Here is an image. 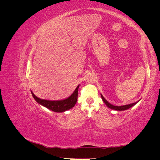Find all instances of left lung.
Segmentation results:
<instances>
[{"instance_id": "1", "label": "left lung", "mask_w": 160, "mask_h": 160, "mask_svg": "<svg viewBox=\"0 0 160 160\" xmlns=\"http://www.w3.org/2000/svg\"><path fill=\"white\" fill-rule=\"evenodd\" d=\"M101 98H102V100L103 101V102L105 103V105L108 106V107L109 108V109H113V110H115V111H125V110H127L131 108H132L133 106H134L135 104H137L139 101L140 100H139L138 101H137V102H135V103H130V104H128V105H121V106H115V105H113L112 104H111L110 103H109L108 101L106 100L105 99L104 97L101 94Z\"/></svg>"}]
</instances>
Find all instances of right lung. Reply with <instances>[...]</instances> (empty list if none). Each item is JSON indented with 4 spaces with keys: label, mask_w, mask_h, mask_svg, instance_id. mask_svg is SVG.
Instances as JSON below:
<instances>
[{
    "label": "right lung",
    "mask_w": 160,
    "mask_h": 160,
    "mask_svg": "<svg viewBox=\"0 0 160 160\" xmlns=\"http://www.w3.org/2000/svg\"><path fill=\"white\" fill-rule=\"evenodd\" d=\"M79 85L77 87V88L74 91L73 93L71 94V96L65 99L62 100H57V101H51L46 99H41L32 93L31 91V94L33 98L37 102L47 109H49L52 111H55L57 113H62L65 111L69 110L75 106L77 101V96H78V89Z\"/></svg>",
    "instance_id": "obj_1"
}]
</instances>
